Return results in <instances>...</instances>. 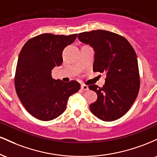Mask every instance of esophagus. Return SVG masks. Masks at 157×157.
<instances>
[{
    "instance_id": "1",
    "label": "esophagus",
    "mask_w": 157,
    "mask_h": 157,
    "mask_svg": "<svg viewBox=\"0 0 157 157\" xmlns=\"http://www.w3.org/2000/svg\"><path fill=\"white\" fill-rule=\"evenodd\" d=\"M81 89H82V91H87V90H89V86H86V85L85 84H82L81 85Z\"/></svg>"
}]
</instances>
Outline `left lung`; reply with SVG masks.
Returning <instances> with one entry per match:
<instances>
[{
  "instance_id": "1",
  "label": "left lung",
  "mask_w": 157,
  "mask_h": 157,
  "mask_svg": "<svg viewBox=\"0 0 157 157\" xmlns=\"http://www.w3.org/2000/svg\"><path fill=\"white\" fill-rule=\"evenodd\" d=\"M77 37L94 50L93 71L106 75L102 87L89 86L97 94L91 111L103 121L117 120L131 109L140 90L136 52L125 37L105 30L82 32Z\"/></svg>"
}]
</instances>
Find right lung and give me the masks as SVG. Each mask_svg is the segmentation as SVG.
I'll return each mask as SVG.
<instances>
[{
    "mask_svg": "<svg viewBox=\"0 0 157 157\" xmlns=\"http://www.w3.org/2000/svg\"><path fill=\"white\" fill-rule=\"evenodd\" d=\"M76 37L77 34H42L29 40L21 49L16 67L15 90L34 117L43 121L57 118L66 110L68 97L80 90L77 81L63 82L52 77V70L62 64L65 47Z\"/></svg>",
    "mask_w": 157,
    "mask_h": 157,
    "instance_id": "right-lung-1",
    "label": "right lung"
}]
</instances>
